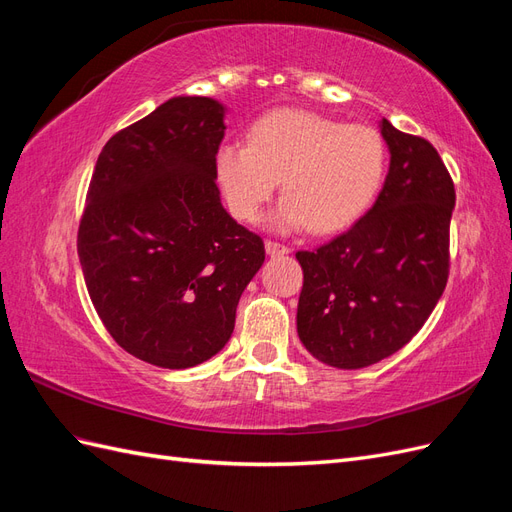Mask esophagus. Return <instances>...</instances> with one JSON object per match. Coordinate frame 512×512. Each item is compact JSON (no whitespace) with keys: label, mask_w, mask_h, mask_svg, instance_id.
Here are the masks:
<instances>
[{"label":"esophagus","mask_w":512,"mask_h":512,"mask_svg":"<svg viewBox=\"0 0 512 512\" xmlns=\"http://www.w3.org/2000/svg\"><path fill=\"white\" fill-rule=\"evenodd\" d=\"M265 250L269 256H284L290 252V247L284 243H277V241H267L265 243Z\"/></svg>","instance_id":"obj_1"}]
</instances>
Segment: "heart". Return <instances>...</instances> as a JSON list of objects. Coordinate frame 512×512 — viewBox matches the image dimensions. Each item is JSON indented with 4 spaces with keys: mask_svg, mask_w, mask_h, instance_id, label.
Returning <instances> with one entry per match:
<instances>
[{
    "mask_svg": "<svg viewBox=\"0 0 512 512\" xmlns=\"http://www.w3.org/2000/svg\"><path fill=\"white\" fill-rule=\"evenodd\" d=\"M386 170L378 130L318 113L282 108L256 119L247 145L226 143L215 173L230 213L256 222L282 179L277 230L309 226L316 235L344 230L374 203Z\"/></svg>",
    "mask_w": 512,
    "mask_h": 512,
    "instance_id": "obj_1",
    "label": "heart"
}]
</instances>
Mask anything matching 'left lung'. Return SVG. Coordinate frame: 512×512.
Masks as SVG:
<instances>
[{
    "label": "left lung",
    "instance_id": "1",
    "mask_svg": "<svg viewBox=\"0 0 512 512\" xmlns=\"http://www.w3.org/2000/svg\"><path fill=\"white\" fill-rule=\"evenodd\" d=\"M380 134L391 164L374 207L344 235L297 252L299 339L337 369L374 365L404 348L448 280L453 179L425 138L399 132L389 119Z\"/></svg>",
    "mask_w": 512,
    "mask_h": 512
}]
</instances>
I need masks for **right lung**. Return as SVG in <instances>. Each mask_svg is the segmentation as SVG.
I'll return each instance as SVG.
<instances>
[{
	"instance_id": "obj_1",
	"label": "right lung",
	"mask_w": 512,
	"mask_h": 512,
	"mask_svg": "<svg viewBox=\"0 0 512 512\" xmlns=\"http://www.w3.org/2000/svg\"><path fill=\"white\" fill-rule=\"evenodd\" d=\"M226 108L177 96L117 132L98 156L79 260L106 331L164 369L218 354L265 243L222 207L215 153Z\"/></svg>"
}]
</instances>
